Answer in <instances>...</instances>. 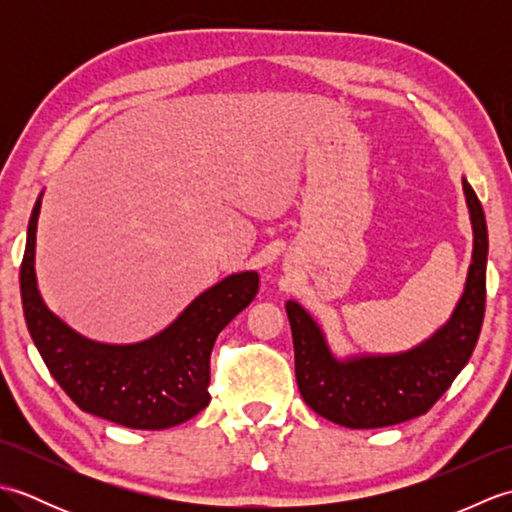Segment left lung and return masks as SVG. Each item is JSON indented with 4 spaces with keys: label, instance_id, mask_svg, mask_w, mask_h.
Instances as JSON below:
<instances>
[{
    "label": "left lung",
    "instance_id": "obj_1",
    "mask_svg": "<svg viewBox=\"0 0 512 512\" xmlns=\"http://www.w3.org/2000/svg\"><path fill=\"white\" fill-rule=\"evenodd\" d=\"M462 189L473 224V262L462 299L431 339L409 352L339 361L317 321L297 301L286 303L297 385L314 413L350 429L391 427L427 413L469 363L486 308L488 231L482 204L466 178Z\"/></svg>",
    "mask_w": 512,
    "mask_h": 512
}]
</instances>
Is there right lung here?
Returning <instances> with one entry per match:
<instances>
[{"label":"right lung","instance_id":"add662e5","mask_svg":"<svg viewBox=\"0 0 512 512\" xmlns=\"http://www.w3.org/2000/svg\"><path fill=\"white\" fill-rule=\"evenodd\" d=\"M41 195L28 222L19 286L28 332L74 405L129 429H169L209 405L211 352L217 334L259 290V275L222 279L189 303L167 330L132 345L85 339L46 308L35 277Z\"/></svg>","mask_w":512,"mask_h":512}]
</instances>
